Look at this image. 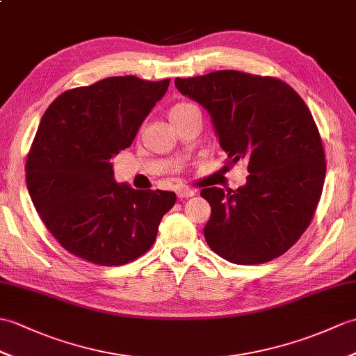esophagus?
I'll return each mask as SVG.
<instances>
[{
	"label": "esophagus",
	"mask_w": 356,
	"mask_h": 356,
	"mask_svg": "<svg viewBox=\"0 0 356 356\" xmlns=\"http://www.w3.org/2000/svg\"><path fill=\"white\" fill-rule=\"evenodd\" d=\"M176 194L179 198H188V197H193L195 194V191L188 186H179L176 189Z\"/></svg>",
	"instance_id": "1"
}]
</instances>
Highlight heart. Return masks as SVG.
Listing matches in <instances>:
<instances>
[{"label":"heart","mask_w":356,"mask_h":356,"mask_svg":"<svg viewBox=\"0 0 356 356\" xmlns=\"http://www.w3.org/2000/svg\"><path fill=\"white\" fill-rule=\"evenodd\" d=\"M188 106H191V104H188V103H179V104H176V106L172 107V109L170 111V115L176 113V112H179V111H184V109H186Z\"/></svg>","instance_id":"1"}]
</instances>
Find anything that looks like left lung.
Returning <instances> with one entry per match:
<instances>
[{"mask_svg": "<svg viewBox=\"0 0 356 356\" xmlns=\"http://www.w3.org/2000/svg\"><path fill=\"white\" fill-rule=\"evenodd\" d=\"M175 85L209 113L230 162L249 161L245 185L202 189L211 204L206 243L239 266L277 258L309 226L325 184V150L308 106L282 80L234 70Z\"/></svg>", "mask_w": 356, "mask_h": 356, "instance_id": "obj_1", "label": "left lung"}]
</instances>
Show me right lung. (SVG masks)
I'll return each mask as SVG.
<instances>
[{"instance_id":"obj_1","label":"right lung","mask_w":356,"mask_h":356,"mask_svg":"<svg viewBox=\"0 0 356 356\" xmlns=\"http://www.w3.org/2000/svg\"><path fill=\"white\" fill-rule=\"evenodd\" d=\"M168 85V79L109 77L66 90L45 111L26 179L38 213L65 250L113 267L153 245L176 194L118 184L111 159L134 143Z\"/></svg>"}]
</instances>
